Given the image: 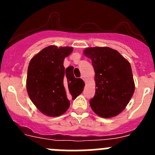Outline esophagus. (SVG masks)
<instances>
[{
	"instance_id": "obj_1",
	"label": "esophagus",
	"mask_w": 155,
	"mask_h": 155,
	"mask_svg": "<svg viewBox=\"0 0 155 155\" xmlns=\"http://www.w3.org/2000/svg\"><path fill=\"white\" fill-rule=\"evenodd\" d=\"M81 79H83V80L84 81V77H83V76H81Z\"/></svg>"
}]
</instances>
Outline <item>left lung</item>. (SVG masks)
Segmentation results:
<instances>
[{
	"mask_svg": "<svg viewBox=\"0 0 155 155\" xmlns=\"http://www.w3.org/2000/svg\"><path fill=\"white\" fill-rule=\"evenodd\" d=\"M84 55L94 70L95 94L90 100L92 110L102 118L118 115L134 94V81L130 63L109 47L87 48Z\"/></svg>",
	"mask_w": 155,
	"mask_h": 155,
	"instance_id": "left-lung-1",
	"label": "left lung"
}]
</instances>
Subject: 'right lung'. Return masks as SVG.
<instances>
[{
	"mask_svg": "<svg viewBox=\"0 0 155 155\" xmlns=\"http://www.w3.org/2000/svg\"><path fill=\"white\" fill-rule=\"evenodd\" d=\"M73 48L50 46L31 58L28 68L26 87L31 102L40 112L50 116L64 113L68 98L75 99L84 90V83L76 78L74 67L65 70L64 61Z\"/></svg>",
	"mask_w": 155,
	"mask_h": 155,
	"instance_id": "1",
	"label": "right lung"
}]
</instances>
